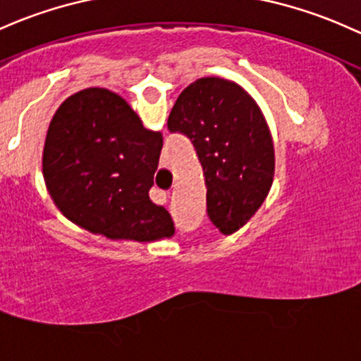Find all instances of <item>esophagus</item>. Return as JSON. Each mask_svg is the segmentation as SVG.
I'll use <instances>...</instances> for the list:
<instances>
[{
	"mask_svg": "<svg viewBox=\"0 0 361 361\" xmlns=\"http://www.w3.org/2000/svg\"><path fill=\"white\" fill-rule=\"evenodd\" d=\"M151 197H153L154 203L158 204H164L166 203V197H169V191H164V189H151Z\"/></svg>",
	"mask_w": 361,
	"mask_h": 361,
	"instance_id": "1",
	"label": "esophagus"
}]
</instances>
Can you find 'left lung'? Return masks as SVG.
<instances>
[{
	"instance_id": "8db88e82",
	"label": "left lung",
	"mask_w": 361,
	"mask_h": 361,
	"mask_svg": "<svg viewBox=\"0 0 361 361\" xmlns=\"http://www.w3.org/2000/svg\"><path fill=\"white\" fill-rule=\"evenodd\" d=\"M166 127L195 146L207 184V213L224 234L243 227L274 179V145L258 104L238 84L203 77L180 92Z\"/></svg>"
}]
</instances>
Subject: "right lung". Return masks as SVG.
Here are the masks:
<instances>
[{
    "label": "right lung",
    "mask_w": 361,
    "mask_h": 361,
    "mask_svg": "<svg viewBox=\"0 0 361 361\" xmlns=\"http://www.w3.org/2000/svg\"><path fill=\"white\" fill-rule=\"evenodd\" d=\"M164 135L142 127L123 98L89 87L65 99L49 123L42 172L65 216L110 239L145 243L173 234L149 200Z\"/></svg>",
    "instance_id": "1"
}]
</instances>
